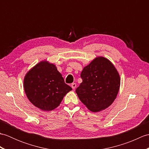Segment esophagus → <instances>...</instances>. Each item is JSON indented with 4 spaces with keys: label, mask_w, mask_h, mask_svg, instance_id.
<instances>
[{
    "label": "esophagus",
    "mask_w": 149,
    "mask_h": 149,
    "mask_svg": "<svg viewBox=\"0 0 149 149\" xmlns=\"http://www.w3.org/2000/svg\"><path fill=\"white\" fill-rule=\"evenodd\" d=\"M71 86L72 88V89L74 90L75 88V87H76V84H75V83H72V85H71Z\"/></svg>",
    "instance_id": "34e87169"
}]
</instances>
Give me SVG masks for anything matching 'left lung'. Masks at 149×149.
Listing matches in <instances>:
<instances>
[{"label":"left lung","mask_w":149,"mask_h":149,"mask_svg":"<svg viewBox=\"0 0 149 149\" xmlns=\"http://www.w3.org/2000/svg\"><path fill=\"white\" fill-rule=\"evenodd\" d=\"M81 77L83 82L75 91L88 109L99 112L111 105L120 90V77L108 59L96 57L83 68Z\"/></svg>","instance_id":"obj_1"}]
</instances>
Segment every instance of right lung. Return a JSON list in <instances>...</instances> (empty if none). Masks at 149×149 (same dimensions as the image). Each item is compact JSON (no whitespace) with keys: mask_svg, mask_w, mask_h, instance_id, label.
<instances>
[{"mask_svg":"<svg viewBox=\"0 0 149 149\" xmlns=\"http://www.w3.org/2000/svg\"><path fill=\"white\" fill-rule=\"evenodd\" d=\"M24 88L30 102L44 111L55 109L72 90L65 83L56 66L47 60L38 63L26 73Z\"/></svg>","mask_w":149,"mask_h":149,"instance_id":"right-lung-1","label":"right lung"}]
</instances>
